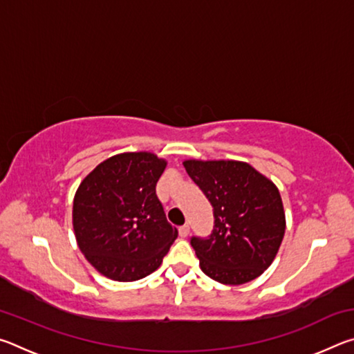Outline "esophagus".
<instances>
[{
	"label": "esophagus",
	"instance_id": "34e87169",
	"mask_svg": "<svg viewBox=\"0 0 354 354\" xmlns=\"http://www.w3.org/2000/svg\"><path fill=\"white\" fill-rule=\"evenodd\" d=\"M189 232H190V226L189 225H183L181 227H179V236L181 237H187L189 236Z\"/></svg>",
	"mask_w": 354,
	"mask_h": 354
}]
</instances>
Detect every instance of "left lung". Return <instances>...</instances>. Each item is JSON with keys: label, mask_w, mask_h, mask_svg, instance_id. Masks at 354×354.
Masks as SVG:
<instances>
[{"label": "left lung", "mask_w": 354, "mask_h": 354, "mask_svg": "<svg viewBox=\"0 0 354 354\" xmlns=\"http://www.w3.org/2000/svg\"><path fill=\"white\" fill-rule=\"evenodd\" d=\"M184 167L214 207L211 234L190 237L203 273L230 286L253 281L270 267L284 237L277 185L239 160H185Z\"/></svg>", "instance_id": "8db88e82"}]
</instances>
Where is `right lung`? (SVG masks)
Masks as SVG:
<instances>
[{"label":"right lung","instance_id":"1","mask_svg":"<svg viewBox=\"0 0 354 354\" xmlns=\"http://www.w3.org/2000/svg\"><path fill=\"white\" fill-rule=\"evenodd\" d=\"M165 165L151 153L117 154L97 165L77 187L76 241L104 277L123 283L145 278L162 263L178 237L156 195Z\"/></svg>","mask_w":354,"mask_h":354}]
</instances>
